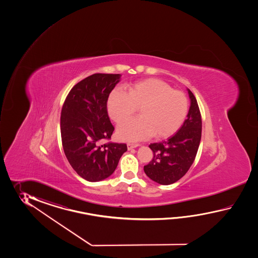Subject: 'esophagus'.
<instances>
[{
	"mask_svg": "<svg viewBox=\"0 0 258 258\" xmlns=\"http://www.w3.org/2000/svg\"><path fill=\"white\" fill-rule=\"evenodd\" d=\"M139 147V144H134V143H128L127 144V148L130 150L132 148H137Z\"/></svg>",
	"mask_w": 258,
	"mask_h": 258,
	"instance_id": "obj_1",
	"label": "esophagus"
}]
</instances>
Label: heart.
<instances>
[{"label": "heart", "mask_w": 258, "mask_h": 258, "mask_svg": "<svg viewBox=\"0 0 258 258\" xmlns=\"http://www.w3.org/2000/svg\"><path fill=\"white\" fill-rule=\"evenodd\" d=\"M108 112L116 123L130 119L139 108V118L126 121L118 129V137L125 141H138L147 137H168L184 121L188 111L186 96L172 89L157 78L127 84L123 90L110 93Z\"/></svg>", "instance_id": "1"}]
</instances>
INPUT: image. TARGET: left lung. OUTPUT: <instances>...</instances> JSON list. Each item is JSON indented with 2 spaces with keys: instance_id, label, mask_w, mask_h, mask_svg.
I'll return each instance as SVG.
<instances>
[{
  "instance_id": "left-lung-1",
  "label": "left lung",
  "mask_w": 258,
  "mask_h": 258,
  "mask_svg": "<svg viewBox=\"0 0 258 258\" xmlns=\"http://www.w3.org/2000/svg\"><path fill=\"white\" fill-rule=\"evenodd\" d=\"M188 93L191 105L182 126L167 140L149 145L153 158L144 166V170L152 181L159 184L168 185L180 180L192 166L198 153L202 119L196 97L190 89Z\"/></svg>"
}]
</instances>
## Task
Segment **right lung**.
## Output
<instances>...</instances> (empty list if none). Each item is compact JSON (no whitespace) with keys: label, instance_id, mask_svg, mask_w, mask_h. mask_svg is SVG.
I'll return each mask as SVG.
<instances>
[{"label":"right lung","instance_id":"obj_1","mask_svg":"<svg viewBox=\"0 0 258 258\" xmlns=\"http://www.w3.org/2000/svg\"><path fill=\"white\" fill-rule=\"evenodd\" d=\"M119 74H94L74 86L60 113L62 148L72 168L88 181L104 180L113 173L126 144L106 143L114 127L107 101L120 81Z\"/></svg>","mask_w":258,"mask_h":258}]
</instances>
